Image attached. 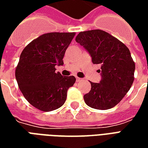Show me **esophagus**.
Wrapping results in <instances>:
<instances>
[{
  "label": "esophagus",
  "mask_w": 148,
  "mask_h": 148,
  "mask_svg": "<svg viewBox=\"0 0 148 148\" xmlns=\"http://www.w3.org/2000/svg\"><path fill=\"white\" fill-rule=\"evenodd\" d=\"M76 81H77V82H82V81H83V78H80V77H76Z\"/></svg>",
  "instance_id": "34e87169"
}]
</instances>
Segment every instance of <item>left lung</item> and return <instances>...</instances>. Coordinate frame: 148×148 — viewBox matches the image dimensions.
Masks as SVG:
<instances>
[{"label": "left lung", "instance_id": "obj_1", "mask_svg": "<svg viewBox=\"0 0 148 148\" xmlns=\"http://www.w3.org/2000/svg\"><path fill=\"white\" fill-rule=\"evenodd\" d=\"M75 40L88 51L93 63L101 65V79L99 83L90 82L85 102L96 109L114 107L133 83L136 66L130 51L119 39L99 29L79 32Z\"/></svg>", "mask_w": 148, "mask_h": 148}]
</instances>
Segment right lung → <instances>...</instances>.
<instances>
[{
    "label": "right lung",
    "mask_w": 148,
    "mask_h": 148,
    "mask_svg": "<svg viewBox=\"0 0 148 148\" xmlns=\"http://www.w3.org/2000/svg\"><path fill=\"white\" fill-rule=\"evenodd\" d=\"M74 32H51L34 39L23 50L16 69V79L28 102L36 109L50 112L66 101L74 76L55 73V66H62L66 50Z\"/></svg>",
    "instance_id": "add662e5"
}]
</instances>
